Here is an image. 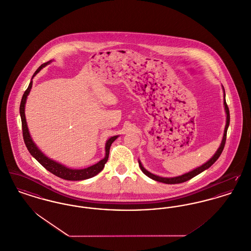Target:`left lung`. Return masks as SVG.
Wrapping results in <instances>:
<instances>
[{
  "label": "left lung",
  "instance_id": "obj_1",
  "mask_svg": "<svg viewBox=\"0 0 251 251\" xmlns=\"http://www.w3.org/2000/svg\"><path fill=\"white\" fill-rule=\"evenodd\" d=\"M224 90V106H225V111H226V126H225V131H224V135H223V139H222L221 145L220 147L218 148V150L216 151V152L213 154V156L207 160L205 164H203L202 166L200 167H197L196 169L192 170L191 172L187 173V174H184L182 176H179L176 177H161L158 176H155L150 172H148L147 170L143 167V165L140 162V160H138V164H139V167L141 169V171L143 172L144 175H146L148 177L151 178L152 180L154 181H157V182H162L165 184H179V183H183V182H186L190 179H192L194 176H198L199 174H201L202 172L206 171V169H208L212 164H214L215 161L219 158V156L221 155L222 151L224 150L225 147V144H226V132H227V128L229 126V110H228V107L226 105V94H225V89L223 87Z\"/></svg>",
  "mask_w": 251,
  "mask_h": 251
}]
</instances>
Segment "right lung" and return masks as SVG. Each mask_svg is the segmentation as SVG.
Masks as SVG:
<instances>
[{"instance_id":"add662e5","label":"right lung","mask_w":251,"mask_h":251,"mask_svg":"<svg viewBox=\"0 0 251 251\" xmlns=\"http://www.w3.org/2000/svg\"><path fill=\"white\" fill-rule=\"evenodd\" d=\"M52 60H49L47 62H45L44 64H42L37 71L34 73L31 81H30L29 86L28 88L25 90L21 105H20V115L22 118V126H23V135H24V140L25 143V146L27 148V150L29 151L30 154L40 163L42 166H44L47 171H49L50 173H52L53 175H55L56 176L60 177L62 179L65 180H70V181H77V180H84V179H88L91 177H94L97 176L98 174H100L102 170H103L104 165L107 162L108 157H109V151H110V147L112 145V143L117 139L118 135H115L110 137L105 144V157L103 159H101L100 161L92 165L88 168L85 169H70L65 167L64 165L60 164V163L54 161L53 159H50L49 157H47L44 152H42V151L37 147V145L34 143V141L31 138L30 135L29 130L27 127V123H26V119H25V102L27 100V96L29 95L30 90L32 88V79L33 77L38 74L44 67H45L47 64H49Z\"/></svg>"}]
</instances>
